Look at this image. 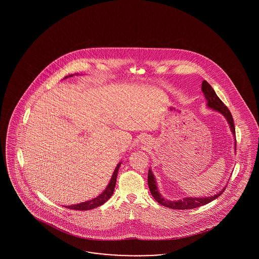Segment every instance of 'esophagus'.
<instances>
[{"label": "esophagus", "instance_id": "34e87169", "mask_svg": "<svg viewBox=\"0 0 259 259\" xmlns=\"http://www.w3.org/2000/svg\"><path fill=\"white\" fill-rule=\"evenodd\" d=\"M142 142H143V141H142Z\"/></svg>", "mask_w": 259, "mask_h": 259}]
</instances>
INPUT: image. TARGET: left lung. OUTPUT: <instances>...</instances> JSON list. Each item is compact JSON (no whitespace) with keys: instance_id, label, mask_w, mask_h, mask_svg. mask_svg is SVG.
Instances as JSON below:
<instances>
[{"instance_id":"left-lung-1","label":"left lung","mask_w":259,"mask_h":259,"mask_svg":"<svg viewBox=\"0 0 259 259\" xmlns=\"http://www.w3.org/2000/svg\"><path fill=\"white\" fill-rule=\"evenodd\" d=\"M201 89H202V91L204 93V96H205L206 101H207L206 102L207 107L212 111L220 112L221 114L224 116V118L227 120V123L229 125L230 130H231L233 137L235 138L236 134H235L234 120H233L232 114H231L230 111L228 110V108L222 103V100L218 97V95L214 92V90L212 89V87H210L206 80H204L202 82V88ZM235 149H236V139H235ZM148 184L151 195L160 205L164 206V207H167V208H170V209H194V208L204 206L209 202H211L212 200L217 199L219 196H221L222 192L224 191L225 187H226V186H224L221 191L217 192L213 195L207 196V197H189V196H187V197L183 198V199H180V200L172 201V200L166 199V198H164L161 195V193L158 190V187H157L155 177L151 171V169H148Z\"/></svg>"}]
</instances>
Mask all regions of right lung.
Masks as SVG:
<instances>
[{"mask_svg":"<svg viewBox=\"0 0 259 259\" xmlns=\"http://www.w3.org/2000/svg\"><path fill=\"white\" fill-rule=\"evenodd\" d=\"M74 74H70V75H67L65 76L64 78H67L69 76H73ZM121 165V162H119L115 169H114V172L111 176V181L109 183V185H107L106 189L96 198L94 199H91V200H88L85 202H81L79 204H76V205H71V206H66V208H69V209H76V210H87V209H92L94 208H97L102 206L103 204H105L110 198L111 195L113 194V191H114V187H115V184H116V178H117V172H118V169Z\"/></svg>","mask_w":259,"mask_h":259,"instance_id":"add662e5","label":"right lung"}]
</instances>
